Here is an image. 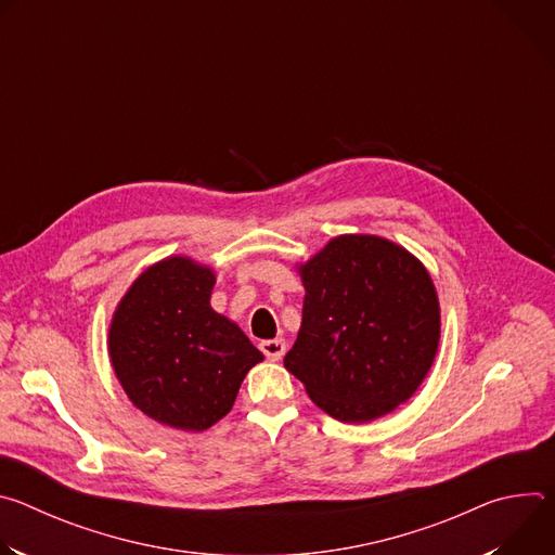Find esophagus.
<instances>
[{"label":"esophagus","instance_id":"obj_1","mask_svg":"<svg viewBox=\"0 0 555 555\" xmlns=\"http://www.w3.org/2000/svg\"><path fill=\"white\" fill-rule=\"evenodd\" d=\"M261 351L266 353V358L268 360H281L283 358V353H285V340H281V338H274V340H261Z\"/></svg>","mask_w":555,"mask_h":555}]
</instances>
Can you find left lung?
I'll list each match as a JSON object with an SVG mask.
<instances>
[{
	"label": "left lung",
	"instance_id": "left-lung-1",
	"mask_svg": "<svg viewBox=\"0 0 555 555\" xmlns=\"http://www.w3.org/2000/svg\"><path fill=\"white\" fill-rule=\"evenodd\" d=\"M302 323L285 369L327 415L362 424L404 404L439 347L428 270L375 234H340L298 268Z\"/></svg>",
	"mask_w": 555,
	"mask_h": 555
}]
</instances>
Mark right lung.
Listing matches in <instances>:
<instances>
[{"label":"right lung","instance_id":"1","mask_svg":"<svg viewBox=\"0 0 555 555\" xmlns=\"http://www.w3.org/2000/svg\"><path fill=\"white\" fill-rule=\"evenodd\" d=\"M215 272L189 257L146 268L118 302L109 358L146 417L202 433L225 417L263 353L210 307Z\"/></svg>","mask_w":555,"mask_h":555}]
</instances>
